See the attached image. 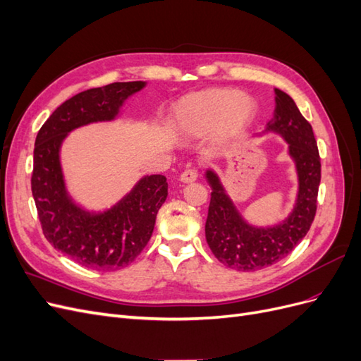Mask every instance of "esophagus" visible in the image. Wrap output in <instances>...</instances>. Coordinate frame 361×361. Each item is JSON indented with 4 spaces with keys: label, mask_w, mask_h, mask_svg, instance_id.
<instances>
[{
    "label": "esophagus",
    "mask_w": 361,
    "mask_h": 361,
    "mask_svg": "<svg viewBox=\"0 0 361 361\" xmlns=\"http://www.w3.org/2000/svg\"><path fill=\"white\" fill-rule=\"evenodd\" d=\"M180 182L183 183H191L194 182L195 179H197V170H185L182 174H180Z\"/></svg>",
    "instance_id": "esophagus-1"
}]
</instances>
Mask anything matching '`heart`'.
Returning <instances> with one entry per match:
<instances>
[{
  "mask_svg": "<svg viewBox=\"0 0 361 361\" xmlns=\"http://www.w3.org/2000/svg\"><path fill=\"white\" fill-rule=\"evenodd\" d=\"M256 111L250 94L212 89L183 97L174 110V123L185 137L202 138L216 130L218 138L231 143L245 133Z\"/></svg>",
  "mask_w": 361,
  "mask_h": 361,
  "instance_id": "heart-1",
  "label": "heart"
}]
</instances>
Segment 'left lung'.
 Returning a JSON list of instances; mask_svg holds the SVG:
<instances>
[{"mask_svg":"<svg viewBox=\"0 0 361 361\" xmlns=\"http://www.w3.org/2000/svg\"><path fill=\"white\" fill-rule=\"evenodd\" d=\"M274 93V118L268 122L265 134H279L289 145V157L298 176L292 212L274 226L248 224L227 195L218 174L211 169L204 174L212 188L204 226L206 241L221 264L236 271H257L286 257L307 235L316 214L321 158L312 125L288 93L279 89Z\"/></svg>","mask_w":361,"mask_h":361,"instance_id":"left-lung-1","label":"left lung"}]
</instances>
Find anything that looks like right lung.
I'll return each instance as SVG.
<instances>
[{
  "label": "right lung",
  "mask_w": 361,
  "mask_h": 361,
  "mask_svg": "<svg viewBox=\"0 0 361 361\" xmlns=\"http://www.w3.org/2000/svg\"><path fill=\"white\" fill-rule=\"evenodd\" d=\"M145 85V81L113 82L75 94L49 116L36 137L31 191L43 235L85 268L116 271L135 260L154 232L169 183L162 174L143 176L110 209L87 211L68 192L60 149L73 129L111 122L128 97Z\"/></svg>",
  "instance_id": "right-lung-1"
}]
</instances>
